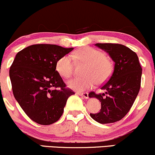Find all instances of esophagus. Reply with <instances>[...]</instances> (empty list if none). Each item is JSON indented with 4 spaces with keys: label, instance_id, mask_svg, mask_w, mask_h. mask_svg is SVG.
<instances>
[{
    "label": "esophagus",
    "instance_id": "1",
    "mask_svg": "<svg viewBox=\"0 0 155 155\" xmlns=\"http://www.w3.org/2000/svg\"><path fill=\"white\" fill-rule=\"evenodd\" d=\"M76 94L80 96H81V97H83L84 98H85V99L89 98V95H88L87 92H77Z\"/></svg>",
    "mask_w": 155,
    "mask_h": 155
}]
</instances>
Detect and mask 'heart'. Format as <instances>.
<instances>
[{
    "instance_id": "1",
    "label": "heart",
    "mask_w": 155,
    "mask_h": 155,
    "mask_svg": "<svg viewBox=\"0 0 155 155\" xmlns=\"http://www.w3.org/2000/svg\"><path fill=\"white\" fill-rule=\"evenodd\" d=\"M74 58L87 63L84 70L86 76L74 77L67 82L68 87L76 91H84L92 87L97 83H104L111 76L112 65L106 59V54L102 51L92 47H83L73 55ZM56 70L64 78L72 75L74 63L71 55H64L56 63Z\"/></svg>"
}]
</instances>
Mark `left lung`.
I'll return each mask as SVG.
<instances>
[{
  "instance_id": "left-lung-1",
  "label": "left lung",
  "mask_w": 155,
  "mask_h": 155,
  "mask_svg": "<svg viewBox=\"0 0 155 155\" xmlns=\"http://www.w3.org/2000/svg\"><path fill=\"white\" fill-rule=\"evenodd\" d=\"M108 53L114 62L111 77L101 87L105 93L89 94L101 103V111L90 114L101 124H109L122 120L130 111L140 87L142 68L136 53L118 44H95Z\"/></svg>"
}]
</instances>
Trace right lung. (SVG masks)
Listing matches in <instances>:
<instances>
[{"instance_id":"1","label":"right lung","mask_w":155,"mask_h":155,"mask_svg":"<svg viewBox=\"0 0 155 155\" xmlns=\"http://www.w3.org/2000/svg\"><path fill=\"white\" fill-rule=\"evenodd\" d=\"M73 49L35 44L16 54L9 70L12 91L25 113L36 123L48 125L57 122L68 98L74 94L56 71L57 61Z\"/></svg>"}]
</instances>
